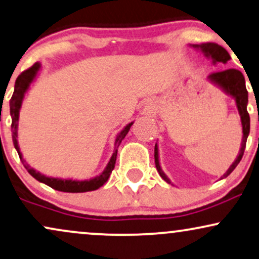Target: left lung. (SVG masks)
Segmentation results:
<instances>
[{
  "instance_id": "obj_1",
  "label": "left lung",
  "mask_w": 259,
  "mask_h": 259,
  "mask_svg": "<svg viewBox=\"0 0 259 259\" xmlns=\"http://www.w3.org/2000/svg\"><path fill=\"white\" fill-rule=\"evenodd\" d=\"M190 47L196 49V50L201 51L205 57L209 58V60H211L212 64H218V63L226 64L231 60V56L227 52V50H226L225 48H222L221 45L217 44V42L191 44ZM207 80L210 81L211 83H214L215 86L221 88L226 94H228V96L233 98L235 101V105H237L239 116H240L241 126H243V139H241L240 149H239L237 158H235L234 161L232 162L230 168H228L227 171H226V173H224V175L221 176L220 179H224L226 177L230 176L231 173L234 171V168L237 167L238 163L240 162L241 158H243L245 147H246V141H247L248 134H250V116H248V112H247L248 94L246 91V86H245L244 75L241 74V71H239L237 69H227L222 71H217V73H212L209 75ZM154 159H155V166L160 177H161L165 182L172 184L171 179L165 175V172L162 171L161 166H160L158 143H155V148H154Z\"/></svg>"
}]
</instances>
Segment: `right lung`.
<instances>
[{"mask_svg":"<svg viewBox=\"0 0 259 259\" xmlns=\"http://www.w3.org/2000/svg\"><path fill=\"white\" fill-rule=\"evenodd\" d=\"M41 69V64L37 62L32 65L31 68L27 70H25L24 73L19 75V77L16 78L15 81V87H14V93H13V97L11 99V116H12V139L13 143H14V147L18 152L19 156H20V160L24 163L25 168L27 169V172L31 175L33 178L37 179L38 182L44 183L50 188L58 190V191L63 192H87V191H94V190L99 189L100 186H103L109 179V177L114 168V163H116L117 159V152H118V147L124 137L126 136V134L129 133L130 126L133 125L134 122L126 124L125 126L123 127V130L120 132L116 137V141H114V150L112 156H111L109 163L106 165L105 169L96 177L91 179H86V181H77V179H63V178H54V177H48L42 173L35 171L34 168H32L28 163H25L26 161L22 158V153L20 152V147H19L18 142V125H19V116H20V110L22 106V101H24L25 94L27 93V91L31 87V84L35 80V77L38 76L39 70Z\"/></svg>","mask_w":259,"mask_h":259,"instance_id":"obj_1","label":"right lung"}]
</instances>
